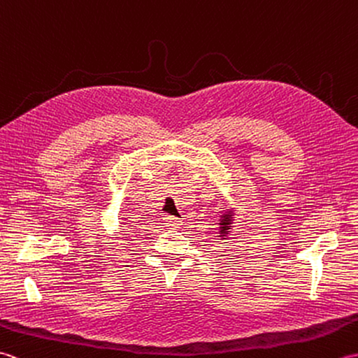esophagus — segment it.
<instances>
[{
  "label": "esophagus",
  "instance_id": "esophagus-1",
  "mask_svg": "<svg viewBox=\"0 0 358 358\" xmlns=\"http://www.w3.org/2000/svg\"><path fill=\"white\" fill-rule=\"evenodd\" d=\"M163 222L167 227H171V229H178V227L183 224V222H181L180 218L177 217H172V215H164L163 217Z\"/></svg>",
  "mask_w": 358,
  "mask_h": 358
}]
</instances>
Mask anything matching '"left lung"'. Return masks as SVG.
I'll return each instance as SVG.
<instances>
[{"instance_id":"1","label":"left lung","mask_w":358,"mask_h":358,"mask_svg":"<svg viewBox=\"0 0 358 358\" xmlns=\"http://www.w3.org/2000/svg\"><path fill=\"white\" fill-rule=\"evenodd\" d=\"M234 220H235V210L232 208H229V209L226 208L222 212V215L218 217V223H217L218 235H217V237H218L220 241H224V240L229 238L231 231L234 227Z\"/></svg>"}]
</instances>
